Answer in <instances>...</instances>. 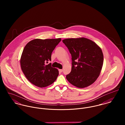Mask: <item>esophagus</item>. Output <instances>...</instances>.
<instances>
[{"mask_svg": "<svg viewBox=\"0 0 125 125\" xmlns=\"http://www.w3.org/2000/svg\"><path fill=\"white\" fill-rule=\"evenodd\" d=\"M59 72H62V69H59Z\"/></svg>", "mask_w": 125, "mask_h": 125, "instance_id": "34e87169", "label": "esophagus"}]
</instances>
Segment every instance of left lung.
<instances>
[{"label": "left lung", "mask_w": 125, "mask_h": 125, "mask_svg": "<svg viewBox=\"0 0 125 125\" xmlns=\"http://www.w3.org/2000/svg\"><path fill=\"white\" fill-rule=\"evenodd\" d=\"M62 42L72 56V69L66 76L67 80L79 88L92 84L100 75L104 62L101 48L85 37L67 38Z\"/></svg>", "instance_id": "1"}]
</instances>
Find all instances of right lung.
Masks as SVG:
<instances>
[{
	"instance_id": "1",
	"label": "right lung",
	"mask_w": 125,
	"mask_h": 125,
	"mask_svg": "<svg viewBox=\"0 0 125 125\" xmlns=\"http://www.w3.org/2000/svg\"><path fill=\"white\" fill-rule=\"evenodd\" d=\"M61 38L35 39L29 42L23 49L20 59L21 67L26 78L33 84L44 88L52 84L59 71L52 67V53Z\"/></svg>"
}]
</instances>
